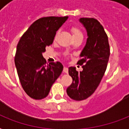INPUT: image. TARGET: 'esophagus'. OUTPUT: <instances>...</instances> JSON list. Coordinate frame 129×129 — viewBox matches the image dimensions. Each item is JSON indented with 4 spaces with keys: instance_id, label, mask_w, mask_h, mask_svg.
Masks as SVG:
<instances>
[{
    "instance_id": "esophagus-1",
    "label": "esophagus",
    "mask_w": 129,
    "mask_h": 129,
    "mask_svg": "<svg viewBox=\"0 0 129 129\" xmlns=\"http://www.w3.org/2000/svg\"><path fill=\"white\" fill-rule=\"evenodd\" d=\"M63 72L64 73H66V74H68V68H67V67H64V68H63Z\"/></svg>"
}]
</instances>
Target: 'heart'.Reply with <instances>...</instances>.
Segmentation results:
<instances>
[{
	"label": "heart",
	"instance_id": "heart-1",
	"mask_svg": "<svg viewBox=\"0 0 129 129\" xmlns=\"http://www.w3.org/2000/svg\"><path fill=\"white\" fill-rule=\"evenodd\" d=\"M72 35L75 36V35H82L81 31L79 30L78 29H77L76 27H73L72 29Z\"/></svg>",
	"mask_w": 129,
	"mask_h": 129
}]
</instances>
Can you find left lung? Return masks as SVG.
<instances>
[{"instance_id": "obj_1", "label": "left lung", "mask_w": 129, "mask_h": 129, "mask_svg": "<svg viewBox=\"0 0 129 129\" xmlns=\"http://www.w3.org/2000/svg\"><path fill=\"white\" fill-rule=\"evenodd\" d=\"M87 33V40L80 57L78 64L82 65L83 70L78 72L74 67L69 68V75L72 84L67 88V94L74 100H82L90 96L98 86L110 56V47L104 28L94 18H81Z\"/></svg>"}]
</instances>
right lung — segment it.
<instances>
[{
    "label": "right lung",
    "instance_id": "1",
    "mask_svg": "<svg viewBox=\"0 0 129 129\" xmlns=\"http://www.w3.org/2000/svg\"><path fill=\"white\" fill-rule=\"evenodd\" d=\"M68 17H43L35 21L19 40L15 63L19 80L26 94L35 100L47 96L53 84L62 72L59 61L46 63L43 57L52 44L56 31Z\"/></svg>",
    "mask_w": 129,
    "mask_h": 129
}]
</instances>
